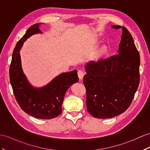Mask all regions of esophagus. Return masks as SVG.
I'll list each match as a JSON object with an SVG mask.
<instances>
[{
  "label": "esophagus",
  "mask_w": 150,
  "mask_h": 150,
  "mask_svg": "<svg viewBox=\"0 0 150 150\" xmlns=\"http://www.w3.org/2000/svg\"><path fill=\"white\" fill-rule=\"evenodd\" d=\"M78 77H79V79L81 80L83 78V76H84V75H85V73H84L81 70H79L78 71Z\"/></svg>",
  "instance_id": "obj_1"
}]
</instances>
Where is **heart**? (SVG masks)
Returning <instances> with one entry per match:
<instances>
[{"mask_svg":"<svg viewBox=\"0 0 150 150\" xmlns=\"http://www.w3.org/2000/svg\"><path fill=\"white\" fill-rule=\"evenodd\" d=\"M106 52H107V47L105 46H103L97 52L96 58L97 59H100L101 57H103L104 54L106 53Z\"/></svg>","mask_w":150,"mask_h":150,"instance_id":"b5f03b06","label":"heart"}]
</instances>
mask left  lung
<instances>
[{
	"instance_id": "obj_1",
	"label": "left lung",
	"mask_w": 150,
	"mask_h": 150,
	"mask_svg": "<svg viewBox=\"0 0 150 150\" xmlns=\"http://www.w3.org/2000/svg\"><path fill=\"white\" fill-rule=\"evenodd\" d=\"M122 28L118 54L85 66L83 83L86 90V108L97 118H111L130 106L139 84L140 55L129 30Z\"/></svg>"
}]
</instances>
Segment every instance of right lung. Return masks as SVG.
I'll list each match as a JSON object with an SVG mask.
<instances>
[{
  "mask_svg": "<svg viewBox=\"0 0 150 150\" xmlns=\"http://www.w3.org/2000/svg\"><path fill=\"white\" fill-rule=\"evenodd\" d=\"M32 25L14 47L9 68L10 83L21 109L34 118L52 119L62 112V104L67 90L79 81L77 71L61 73L42 87L36 88L29 83L21 67L20 51L24 42L36 34H41L40 26Z\"/></svg>",
  "mask_w": 150,
  "mask_h": 150,
  "instance_id": "obj_1",
  "label": "right lung"
}]
</instances>
